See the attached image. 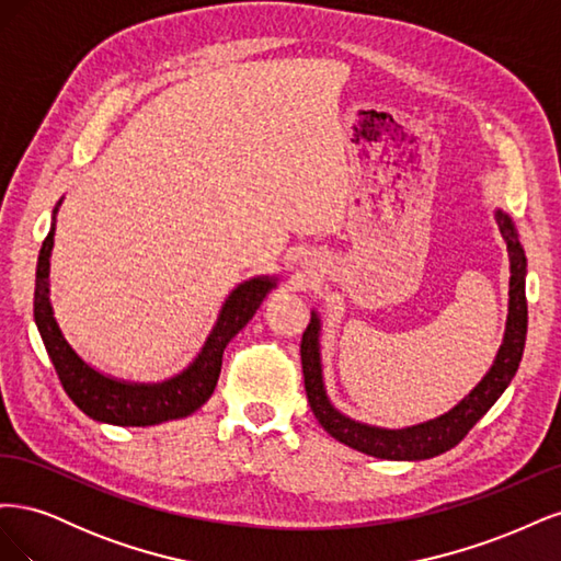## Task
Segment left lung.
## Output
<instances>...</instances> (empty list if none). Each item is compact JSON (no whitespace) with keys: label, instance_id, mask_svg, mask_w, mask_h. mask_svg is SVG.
I'll list each match as a JSON object with an SVG mask.
<instances>
[{"label":"left lung","instance_id":"left-lung-1","mask_svg":"<svg viewBox=\"0 0 561 561\" xmlns=\"http://www.w3.org/2000/svg\"><path fill=\"white\" fill-rule=\"evenodd\" d=\"M503 239L507 241V254H511V307H507V325L503 344L494 365L486 371V377L470 390V396L458 402L451 412L435 421L421 423L404 431H386L371 428L365 423H355L348 416L339 414L330 404L325 388H322L320 375V353H318V316L311 313V322L301 336V369H304V388L318 423L334 439L344 443L363 454L390 458V461H419V458H433L456 447L470 433L494 404L507 383L513 381L519 367L524 342H526V257L517 241L515 227L511 217L496 213Z\"/></svg>","mask_w":561,"mask_h":561}]
</instances>
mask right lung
<instances>
[{
    "instance_id": "right-lung-1",
    "label": "right lung",
    "mask_w": 561,
    "mask_h": 561,
    "mask_svg": "<svg viewBox=\"0 0 561 561\" xmlns=\"http://www.w3.org/2000/svg\"><path fill=\"white\" fill-rule=\"evenodd\" d=\"M56 213L58 208L54 210V225H50V231L39 250L35 280V322L65 393L87 416L103 423H114V426H154V423L190 416L196 412L213 396L219 369H222V353L227 344L248 325V320L260 309L262 299L276 285V280L252 278L236 287L222 307V313H219L206 346L198 353V358L175 379L147 386L114 381L79 358L72 346L65 342L54 318V309H50L48 257L50 248H54Z\"/></svg>"
}]
</instances>
